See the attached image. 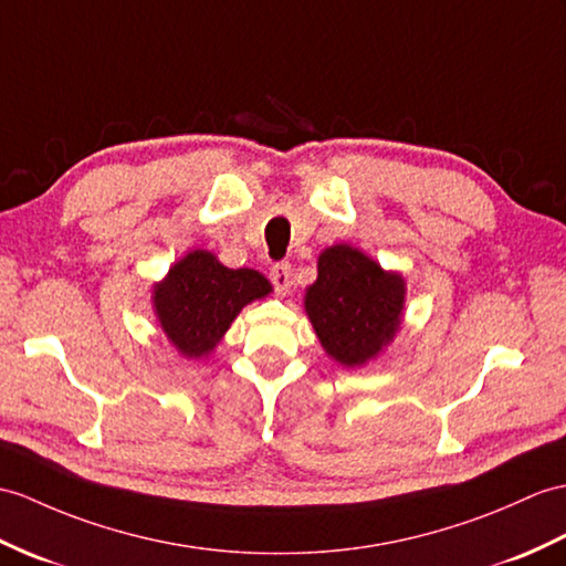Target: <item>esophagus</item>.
<instances>
[{
  "mask_svg": "<svg viewBox=\"0 0 566 566\" xmlns=\"http://www.w3.org/2000/svg\"><path fill=\"white\" fill-rule=\"evenodd\" d=\"M270 280L280 294H286L289 286H292V265H289V262H277V265H272Z\"/></svg>",
  "mask_w": 566,
  "mask_h": 566,
  "instance_id": "1",
  "label": "esophagus"
}]
</instances>
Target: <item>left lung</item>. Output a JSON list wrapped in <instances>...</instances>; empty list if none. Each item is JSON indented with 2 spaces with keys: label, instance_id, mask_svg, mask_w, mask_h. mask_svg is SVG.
<instances>
[{
  "label": "left lung",
  "instance_id": "8db88e82",
  "mask_svg": "<svg viewBox=\"0 0 566 566\" xmlns=\"http://www.w3.org/2000/svg\"><path fill=\"white\" fill-rule=\"evenodd\" d=\"M407 282L349 243L327 245L304 311L327 357L347 369L378 359L400 333Z\"/></svg>",
  "mask_w": 566,
  "mask_h": 566
}]
</instances>
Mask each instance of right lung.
Instances as JSON below:
<instances>
[{
  "mask_svg": "<svg viewBox=\"0 0 566 566\" xmlns=\"http://www.w3.org/2000/svg\"><path fill=\"white\" fill-rule=\"evenodd\" d=\"M272 294L258 270H231L214 253L195 248L151 286V308L161 333L182 359L209 357L248 304Z\"/></svg>",
  "mask_w": 566,
  "mask_h": 566,
  "instance_id": "obj_1",
  "label": "right lung"
}]
</instances>
